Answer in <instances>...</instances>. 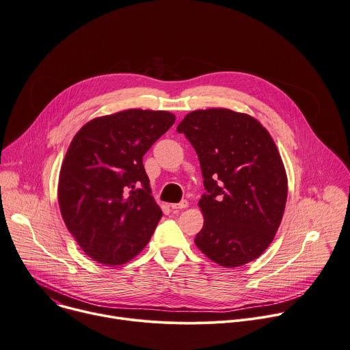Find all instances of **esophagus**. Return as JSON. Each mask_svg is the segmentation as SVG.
<instances>
[{"label": "esophagus", "instance_id": "obj_1", "mask_svg": "<svg viewBox=\"0 0 350 350\" xmlns=\"http://www.w3.org/2000/svg\"><path fill=\"white\" fill-rule=\"evenodd\" d=\"M170 206H172V209L178 211V209H184V208H187V206H188V202H187V201H181V202H178V204H172Z\"/></svg>", "mask_w": 350, "mask_h": 350}]
</instances>
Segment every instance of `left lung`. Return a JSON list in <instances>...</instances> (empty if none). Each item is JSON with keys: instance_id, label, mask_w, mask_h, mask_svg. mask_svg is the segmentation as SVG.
Returning a JSON list of instances; mask_svg holds the SVG:
<instances>
[{"instance_id": "8db88e82", "label": "left lung", "mask_w": 350, "mask_h": 350, "mask_svg": "<svg viewBox=\"0 0 350 350\" xmlns=\"http://www.w3.org/2000/svg\"><path fill=\"white\" fill-rule=\"evenodd\" d=\"M177 131L197 150L206 189L196 245L225 268L257 260L272 243L288 198V176L271 134L257 118L229 109L194 110Z\"/></svg>"}]
</instances>
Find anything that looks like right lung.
<instances>
[{
  "label": "right lung",
  "instance_id": "add662e5",
  "mask_svg": "<svg viewBox=\"0 0 350 350\" xmlns=\"http://www.w3.org/2000/svg\"><path fill=\"white\" fill-rule=\"evenodd\" d=\"M174 121L170 111L129 109L88 121L72 138L59 169L58 205L93 261L121 265L148 244L162 209L142 157Z\"/></svg>",
  "mask_w": 350,
  "mask_h": 350
}]
</instances>
